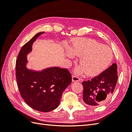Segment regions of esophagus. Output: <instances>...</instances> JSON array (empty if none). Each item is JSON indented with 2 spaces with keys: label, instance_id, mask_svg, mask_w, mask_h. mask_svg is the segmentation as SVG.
Instances as JSON below:
<instances>
[{
  "label": "esophagus",
  "instance_id": "obj_1",
  "mask_svg": "<svg viewBox=\"0 0 132 132\" xmlns=\"http://www.w3.org/2000/svg\"><path fill=\"white\" fill-rule=\"evenodd\" d=\"M72 81L73 82H75V81H80V79L78 77H77V76H73L72 77Z\"/></svg>",
  "mask_w": 132,
  "mask_h": 132
}]
</instances>
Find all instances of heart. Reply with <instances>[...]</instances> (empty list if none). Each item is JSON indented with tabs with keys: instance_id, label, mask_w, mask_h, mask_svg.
Returning a JSON list of instances; mask_svg holds the SVG:
<instances>
[{
	"instance_id": "1",
	"label": "heart",
	"mask_w": 132,
	"mask_h": 132,
	"mask_svg": "<svg viewBox=\"0 0 132 132\" xmlns=\"http://www.w3.org/2000/svg\"><path fill=\"white\" fill-rule=\"evenodd\" d=\"M71 50L80 58L82 66L75 69L76 73L80 74L85 71L89 77H96L103 73L110 65L113 59V52L111 48L93 39L76 38L73 39ZM70 50L65 52L67 56L73 57Z\"/></svg>"
}]
</instances>
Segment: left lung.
Wrapping results in <instances>:
<instances>
[{
	"label": "left lung",
	"mask_w": 132,
	"mask_h": 132,
	"mask_svg": "<svg viewBox=\"0 0 132 132\" xmlns=\"http://www.w3.org/2000/svg\"><path fill=\"white\" fill-rule=\"evenodd\" d=\"M117 80V65L113 63L97 77L83 81L84 102L91 106L104 104L113 94Z\"/></svg>",
	"instance_id": "left-lung-1"
}]
</instances>
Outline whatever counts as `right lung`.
Masks as SVG:
<instances>
[{
    "mask_svg": "<svg viewBox=\"0 0 132 132\" xmlns=\"http://www.w3.org/2000/svg\"><path fill=\"white\" fill-rule=\"evenodd\" d=\"M44 33L35 35L20 51L16 61V78L20 93L27 104L47 112L59 106L63 91L71 82V75L68 69L57 67L41 71L27 68V55L32 51L33 43Z\"/></svg>",
    "mask_w": 132,
    "mask_h": 132,
    "instance_id": "obj_1",
    "label": "right lung"
}]
</instances>
